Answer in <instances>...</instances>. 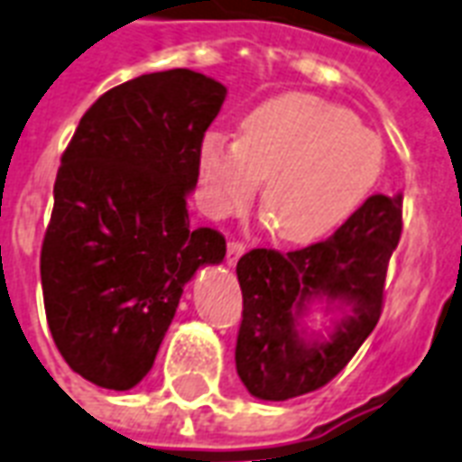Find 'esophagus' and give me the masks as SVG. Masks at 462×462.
I'll return each instance as SVG.
<instances>
[{
    "label": "esophagus",
    "instance_id": "1",
    "mask_svg": "<svg viewBox=\"0 0 462 462\" xmlns=\"http://www.w3.org/2000/svg\"><path fill=\"white\" fill-rule=\"evenodd\" d=\"M245 252H246V246L242 245V242H227V256H225V259H227L230 266H235V263L239 262V256L245 254Z\"/></svg>",
    "mask_w": 462,
    "mask_h": 462
}]
</instances>
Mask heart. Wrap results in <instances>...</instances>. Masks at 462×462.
Wrapping results in <instances>:
<instances>
[{
	"label": "heart",
	"instance_id": "b5f03b06",
	"mask_svg": "<svg viewBox=\"0 0 462 462\" xmlns=\"http://www.w3.org/2000/svg\"><path fill=\"white\" fill-rule=\"evenodd\" d=\"M385 162L380 137L325 98L288 91L249 108L239 137L210 130L199 147L200 200L225 217L254 200L288 245L325 239L356 216Z\"/></svg>",
	"mask_w": 462,
	"mask_h": 462
}]
</instances>
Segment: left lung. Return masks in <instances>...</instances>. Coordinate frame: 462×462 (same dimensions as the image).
<instances>
[{"mask_svg": "<svg viewBox=\"0 0 462 462\" xmlns=\"http://www.w3.org/2000/svg\"><path fill=\"white\" fill-rule=\"evenodd\" d=\"M402 235V193H375L332 237L237 262L242 325L237 375L259 400L283 402L327 385L354 358L383 312L390 256ZM312 301L334 314L327 335L301 327Z\"/></svg>", "mask_w": 462, "mask_h": 462, "instance_id": "left-lung-1", "label": "left lung"}]
</instances>
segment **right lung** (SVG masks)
<instances>
[{
    "instance_id": "obj_1",
    "label": "right lung",
    "mask_w": 462,
    "mask_h": 462,
    "mask_svg": "<svg viewBox=\"0 0 462 462\" xmlns=\"http://www.w3.org/2000/svg\"><path fill=\"white\" fill-rule=\"evenodd\" d=\"M227 89L193 69L152 72L98 97L69 140L41 249L52 341L84 380L130 390L145 378L184 286L225 259L186 199L199 147Z\"/></svg>"
}]
</instances>
